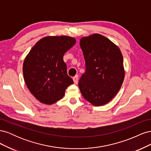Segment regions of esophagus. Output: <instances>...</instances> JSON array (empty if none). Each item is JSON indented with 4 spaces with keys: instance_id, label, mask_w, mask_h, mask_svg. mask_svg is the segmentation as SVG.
<instances>
[{
    "instance_id": "esophagus-1",
    "label": "esophagus",
    "mask_w": 151,
    "mask_h": 151,
    "mask_svg": "<svg viewBox=\"0 0 151 151\" xmlns=\"http://www.w3.org/2000/svg\"><path fill=\"white\" fill-rule=\"evenodd\" d=\"M73 81H74V84H77V83H78V76L76 75L74 77H73Z\"/></svg>"
}]
</instances>
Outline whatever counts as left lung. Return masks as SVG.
<instances>
[{
	"label": "left lung",
	"mask_w": 151,
	"mask_h": 151,
	"mask_svg": "<svg viewBox=\"0 0 151 151\" xmlns=\"http://www.w3.org/2000/svg\"><path fill=\"white\" fill-rule=\"evenodd\" d=\"M86 71L79 81L83 97L94 106L108 103L120 90L125 77L120 50L110 40L99 34L80 41Z\"/></svg>",
	"instance_id": "left-lung-1"
}]
</instances>
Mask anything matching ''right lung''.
<instances>
[{
  "mask_svg": "<svg viewBox=\"0 0 151 151\" xmlns=\"http://www.w3.org/2000/svg\"><path fill=\"white\" fill-rule=\"evenodd\" d=\"M67 36H47L35 44L23 63L26 84L41 102L52 104L62 99L74 81L67 75L63 55L75 45Z\"/></svg>",
  "mask_w": 151,
  "mask_h": 151,
  "instance_id": "right-lung-1",
  "label": "right lung"
}]
</instances>
